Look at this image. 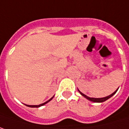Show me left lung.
<instances>
[{
    "instance_id": "1",
    "label": "left lung",
    "mask_w": 129,
    "mask_h": 129,
    "mask_svg": "<svg viewBox=\"0 0 129 129\" xmlns=\"http://www.w3.org/2000/svg\"><path fill=\"white\" fill-rule=\"evenodd\" d=\"M79 91V92L84 97V98H86V99L89 100H91V101H92V102H94V103H102V102H104V101H106V100H108L109 98H111L116 92H117V89L114 92V93H112L110 95H109V96H107V97H105V98H89L88 96H86V94H83L81 91H80V90H78Z\"/></svg>"
}]
</instances>
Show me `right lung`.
<instances>
[{
	"instance_id": "1",
	"label": "right lung",
	"mask_w": 129,
	"mask_h": 129,
	"mask_svg": "<svg viewBox=\"0 0 129 129\" xmlns=\"http://www.w3.org/2000/svg\"><path fill=\"white\" fill-rule=\"evenodd\" d=\"M52 98H53V97L50 100H49L48 101L45 102L44 103H42V104H40V105H38V106H35V105H34V106H31V105H27V106H29V107H31V108H38V107H40V106H42L45 105V104H46V103H47L48 102H49V101H50L52 99Z\"/></svg>"
}]
</instances>
